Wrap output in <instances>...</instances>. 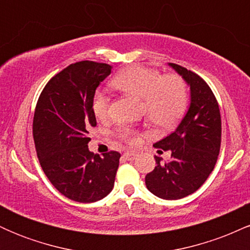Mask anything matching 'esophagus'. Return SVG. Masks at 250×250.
I'll use <instances>...</instances> for the list:
<instances>
[{"instance_id": "1", "label": "esophagus", "mask_w": 250, "mask_h": 250, "mask_svg": "<svg viewBox=\"0 0 250 250\" xmlns=\"http://www.w3.org/2000/svg\"><path fill=\"white\" fill-rule=\"evenodd\" d=\"M135 157H136V154L131 153V151H127V153L123 154V159L127 160V161H133V160H135Z\"/></svg>"}]
</instances>
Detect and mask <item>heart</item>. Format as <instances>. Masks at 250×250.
I'll list each match as a JSON object with an SVG mask.
<instances>
[{"label": "heart", "mask_w": 250, "mask_h": 250, "mask_svg": "<svg viewBox=\"0 0 250 250\" xmlns=\"http://www.w3.org/2000/svg\"><path fill=\"white\" fill-rule=\"evenodd\" d=\"M111 85L135 99L142 100L146 119L157 127H174L188 108L187 83L177 74L162 75L156 69L131 65L120 71L111 80ZM91 108L97 119H107L109 97L97 90L93 96ZM116 135L128 145H136L140 140V134L128 127L119 128Z\"/></svg>", "instance_id": "obj_1"}]
</instances>
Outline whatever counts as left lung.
<instances>
[{
    "label": "left lung",
    "mask_w": 250,
    "mask_h": 250,
    "mask_svg": "<svg viewBox=\"0 0 250 250\" xmlns=\"http://www.w3.org/2000/svg\"><path fill=\"white\" fill-rule=\"evenodd\" d=\"M169 65L190 87V105L176 130L154 145L171 156L167 162L155 156L156 167L146 176V186L160 199L179 200L196 191L216 165L221 115L216 97L202 77L175 63Z\"/></svg>",
    "instance_id": "obj_1"
}]
</instances>
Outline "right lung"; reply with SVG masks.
Masks as SVG:
<instances>
[{
  "label": "right lung",
  "instance_id": "obj_1",
  "mask_svg": "<svg viewBox=\"0 0 250 250\" xmlns=\"http://www.w3.org/2000/svg\"><path fill=\"white\" fill-rule=\"evenodd\" d=\"M111 65L81 61L68 65L43 88L33 121L40 165L51 185L76 202L105 197L115 182L121 155L89 151V129L96 125L91 101Z\"/></svg>",
  "mask_w": 250,
  "mask_h": 250
}]
</instances>
